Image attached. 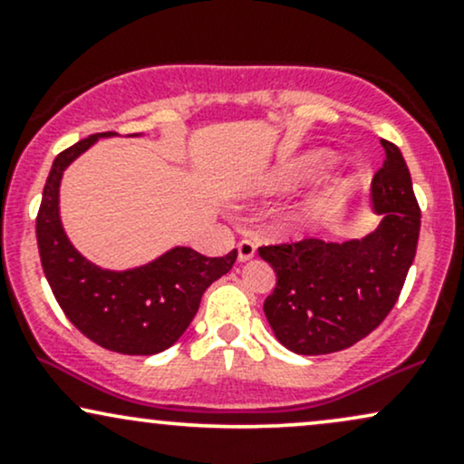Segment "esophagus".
Instances as JSON below:
<instances>
[{
  "label": "esophagus",
  "instance_id": "34e87169",
  "mask_svg": "<svg viewBox=\"0 0 464 464\" xmlns=\"http://www.w3.org/2000/svg\"><path fill=\"white\" fill-rule=\"evenodd\" d=\"M255 253H257V246H255V242H250V239H242V242L237 244L239 262H248V259L255 257Z\"/></svg>",
  "mask_w": 464,
  "mask_h": 464
}]
</instances>
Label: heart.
<instances>
[{
    "mask_svg": "<svg viewBox=\"0 0 464 464\" xmlns=\"http://www.w3.org/2000/svg\"><path fill=\"white\" fill-rule=\"evenodd\" d=\"M290 179H292V172H290V169H284V172H281L279 177H276V185H279V183H287V180H290ZM303 222H305V218H303V216H296L295 220H292V227H295V228H301V227H303Z\"/></svg>",
    "mask_w": 464,
    "mask_h": 464,
    "instance_id": "1",
    "label": "heart"
}]
</instances>
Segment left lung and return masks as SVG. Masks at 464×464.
I'll return each mask as SVG.
<instances>
[{
  "label": "left lung",
  "instance_id": "left-lung-1",
  "mask_svg": "<svg viewBox=\"0 0 464 464\" xmlns=\"http://www.w3.org/2000/svg\"><path fill=\"white\" fill-rule=\"evenodd\" d=\"M384 168L371 183V207L380 216L375 231L347 242L301 239L262 246L276 285L264 314L285 349L299 355L343 351L366 338L401 292L414 262L420 209L399 148L382 141Z\"/></svg>",
  "mask_w": 464,
  "mask_h": 464
}]
</instances>
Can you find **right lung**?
Returning a JSON list of instances; mask_svg holds the SVG:
<instances>
[{"instance_id": "obj_1", "label": "right lung", "mask_w": 464, "mask_h": 464, "mask_svg": "<svg viewBox=\"0 0 464 464\" xmlns=\"http://www.w3.org/2000/svg\"><path fill=\"white\" fill-rule=\"evenodd\" d=\"M115 135L98 132L54 159L36 216V242L47 284L80 332L115 353L154 355L185 334L205 290L233 268L237 250L205 257L189 246H174L129 270L100 268L80 255L61 222L63 172L95 141Z\"/></svg>"}]
</instances>
